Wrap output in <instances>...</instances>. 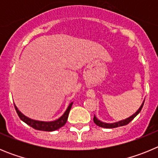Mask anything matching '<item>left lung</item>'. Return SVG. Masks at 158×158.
<instances>
[{"mask_svg": "<svg viewBox=\"0 0 158 158\" xmlns=\"http://www.w3.org/2000/svg\"><path fill=\"white\" fill-rule=\"evenodd\" d=\"M144 102H145V100H144V101H143V103H142V105H141V107L139 108V110H138V111H137L134 114V115H132L131 117L126 118V119L118 121V122H116V123H107L101 122L100 120H99L98 118L96 117V115H94L93 121H94V123L96 124V125H97V126L100 127H104V128H115V127H118L125 126V125H127V124L129 123L131 121L133 120L134 118H135V117L136 116V115H138L139 112H140L141 110H142V107H143Z\"/></svg>", "mask_w": 158, "mask_h": 158, "instance_id": "obj_1", "label": "left lung"}]
</instances>
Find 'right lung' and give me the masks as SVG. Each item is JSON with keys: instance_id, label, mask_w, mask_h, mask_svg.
Returning <instances> with one entry per match:
<instances>
[{"instance_id": "add662e5", "label": "right lung", "mask_w": 158, "mask_h": 158, "mask_svg": "<svg viewBox=\"0 0 158 158\" xmlns=\"http://www.w3.org/2000/svg\"><path fill=\"white\" fill-rule=\"evenodd\" d=\"M73 103H71L69 105V107H67L66 111H65L63 115L60 117L58 119L54 121H51V122H43V121H38V120H34V119H31V118H29L28 117L25 116L23 114H22L20 111L18 110L17 107H16L15 104V109H16V113L19 115V118L21 119L22 121L27 123V125H29L30 127H31L32 128H34L35 130H39V131H56V130L59 129L62 127H63L67 121V118H68V115H69V111L71 109V107H72Z\"/></svg>"}]
</instances>
